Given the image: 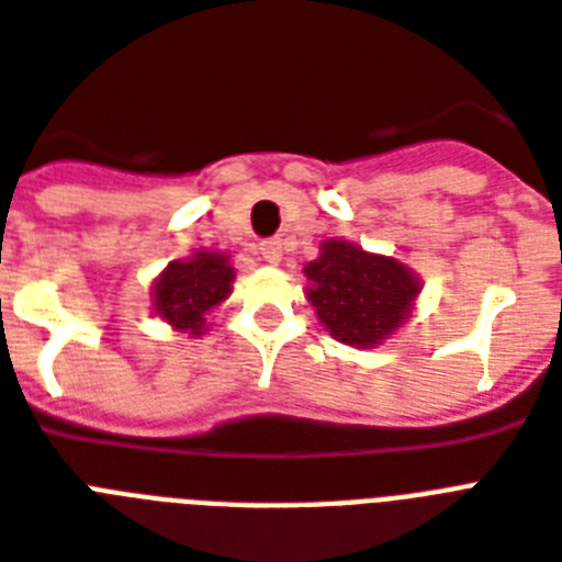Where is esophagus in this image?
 Here are the masks:
<instances>
[{
    "label": "esophagus",
    "mask_w": 562,
    "mask_h": 562,
    "mask_svg": "<svg viewBox=\"0 0 562 562\" xmlns=\"http://www.w3.org/2000/svg\"><path fill=\"white\" fill-rule=\"evenodd\" d=\"M259 254H262L265 262L277 265L282 259V241H277V238H268V241H262V245H259Z\"/></svg>",
    "instance_id": "obj_1"
}]
</instances>
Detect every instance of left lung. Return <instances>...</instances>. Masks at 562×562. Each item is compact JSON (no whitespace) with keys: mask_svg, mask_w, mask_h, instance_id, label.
<instances>
[{"mask_svg":"<svg viewBox=\"0 0 562 562\" xmlns=\"http://www.w3.org/2000/svg\"><path fill=\"white\" fill-rule=\"evenodd\" d=\"M306 297L321 324L350 347H373L408 317L419 294L417 277L387 256L364 254L347 241H324L306 265Z\"/></svg>","mask_w":562,"mask_h":562,"instance_id":"1","label":"left lung"}]
</instances>
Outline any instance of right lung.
<instances>
[{"instance_id": "add662e5", "label": "right lung", "mask_w": 562, "mask_h": 562, "mask_svg": "<svg viewBox=\"0 0 562 562\" xmlns=\"http://www.w3.org/2000/svg\"><path fill=\"white\" fill-rule=\"evenodd\" d=\"M233 277L227 256L198 250L187 262H171L154 282V312L175 329L201 335L206 315L229 297Z\"/></svg>"}]
</instances>
